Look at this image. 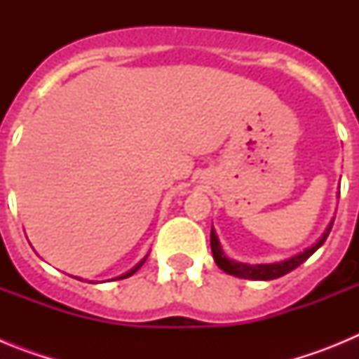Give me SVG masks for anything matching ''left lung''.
I'll list each match as a JSON object with an SVG mask.
<instances>
[{
	"instance_id": "8db88e82",
	"label": "left lung",
	"mask_w": 359,
	"mask_h": 359,
	"mask_svg": "<svg viewBox=\"0 0 359 359\" xmlns=\"http://www.w3.org/2000/svg\"><path fill=\"white\" fill-rule=\"evenodd\" d=\"M334 221V219H332ZM332 221L325 231H323V236L316 241L311 248L304 250L302 253H298V255L291 257V259H286V261H280V262H273V264H244V262H237V261H231L228 259L226 255L223 253L221 250V244H219L217 236H215L214 228L210 231V246H212V255H214V261L219 268L223 269L224 273L228 275H233V277H239V278H250V280H273V278L282 277V275L290 273L293 271L294 268L306 262L316 250L325 243L327 239L329 231L332 228Z\"/></svg>"
}]
</instances>
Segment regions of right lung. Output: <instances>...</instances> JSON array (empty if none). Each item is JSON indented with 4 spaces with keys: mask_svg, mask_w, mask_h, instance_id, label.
<instances>
[{
    "mask_svg": "<svg viewBox=\"0 0 359 359\" xmlns=\"http://www.w3.org/2000/svg\"><path fill=\"white\" fill-rule=\"evenodd\" d=\"M144 262H145V257H144V259H142V261H140V262H138V264H136V266H135V268H133V269H131V271H128V273H123V275H122V277H118V278H128V277H131V275H133V273H136V271H138V269H140V268H142V264H144Z\"/></svg>",
    "mask_w": 359,
    "mask_h": 359,
    "instance_id": "right-lung-1",
    "label": "right lung"
}]
</instances>
